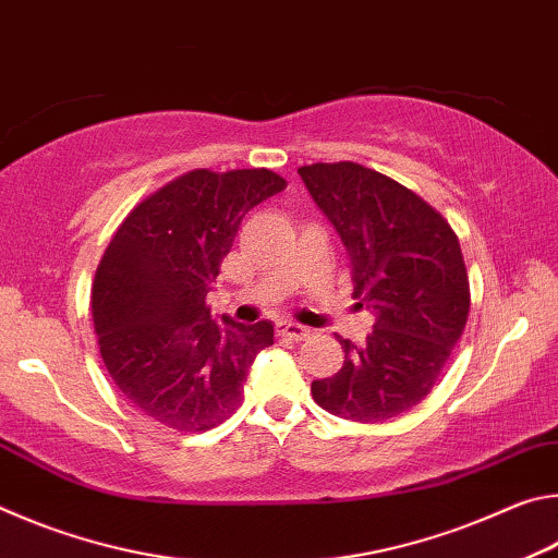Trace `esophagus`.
Returning a JSON list of instances; mask_svg holds the SVG:
<instances>
[{"label":"esophagus","instance_id":"esophagus-1","mask_svg":"<svg viewBox=\"0 0 558 558\" xmlns=\"http://www.w3.org/2000/svg\"><path fill=\"white\" fill-rule=\"evenodd\" d=\"M276 335L288 337V339H305V337H310V329L298 325V323H288V319H286V323L276 325Z\"/></svg>","mask_w":558,"mask_h":558}]
</instances>
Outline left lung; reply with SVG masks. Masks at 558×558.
<instances>
[{"mask_svg": "<svg viewBox=\"0 0 558 558\" xmlns=\"http://www.w3.org/2000/svg\"><path fill=\"white\" fill-rule=\"evenodd\" d=\"M352 260V295L372 307L364 344L339 337L344 364L313 381L317 405L339 418L381 423L436 386L470 313V280L446 216L376 169L317 162L298 169Z\"/></svg>", "mask_w": 558, "mask_h": 558, "instance_id": "obj_1", "label": "left lung"}]
</instances>
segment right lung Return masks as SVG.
Masks as SVG:
<instances>
[{"instance_id":"1","label":"right lung","mask_w":558,"mask_h":558,"mask_svg":"<svg viewBox=\"0 0 558 558\" xmlns=\"http://www.w3.org/2000/svg\"><path fill=\"white\" fill-rule=\"evenodd\" d=\"M270 169H192L157 189L112 233L90 290L110 381L135 409L182 433L211 430L241 405L272 325L214 323L206 292L253 206L282 192Z\"/></svg>"}]
</instances>
